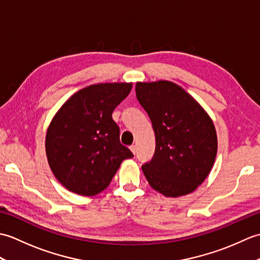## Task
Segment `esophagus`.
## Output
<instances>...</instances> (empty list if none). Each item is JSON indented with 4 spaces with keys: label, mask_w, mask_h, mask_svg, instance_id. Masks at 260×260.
Segmentation results:
<instances>
[{
    "label": "esophagus",
    "mask_w": 260,
    "mask_h": 260,
    "mask_svg": "<svg viewBox=\"0 0 260 260\" xmlns=\"http://www.w3.org/2000/svg\"><path fill=\"white\" fill-rule=\"evenodd\" d=\"M129 148H131V151H132V152H133V154H136V151H137V148H136V145H132V146L129 147Z\"/></svg>",
    "instance_id": "esophagus-1"
}]
</instances>
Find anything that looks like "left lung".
<instances>
[{"label":"left lung","mask_w":260,"mask_h":260,"mask_svg":"<svg viewBox=\"0 0 260 260\" xmlns=\"http://www.w3.org/2000/svg\"><path fill=\"white\" fill-rule=\"evenodd\" d=\"M136 97L155 133V153L142 165L148 183L165 197L194 191L211 171L218 150L212 119L174 82H137Z\"/></svg>","instance_id":"8db88e82"}]
</instances>
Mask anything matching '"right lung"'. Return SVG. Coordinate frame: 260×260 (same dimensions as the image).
<instances>
[{
  "mask_svg": "<svg viewBox=\"0 0 260 260\" xmlns=\"http://www.w3.org/2000/svg\"><path fill=\"white\" fill-rule=\"evenodd\" d=\"M132 84L107 82L74 93L48 127L46 153L56 179L66 189L91 197L109 185L125 158L133 157L119 141L112 114L128 96Z\"/></svg>",
  "mask_w": 260,
  "mask_h": 260,
  "instance_id": "1",
  "label": "right lung"
}]
</instances>
